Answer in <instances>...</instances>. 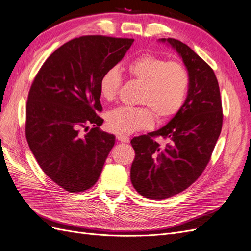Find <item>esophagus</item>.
Masks as SVG:
<instances>
[{"label":"esophagus","mask_w":251,"mask_h":251,"mask_svg":"<svg viewBox=\"0 0 251 251\" xmlns=\"http://www.w3.org/2000/svg\"><path fill=\"white\" fill-rule=\"evenodd\" d=\"M116 137H117V140H118V141L122 142V143H129V142H130V138H129L128 136H125V135L118 134Z\"/></svg>","instance_id":"obj_1"}]
</instances>
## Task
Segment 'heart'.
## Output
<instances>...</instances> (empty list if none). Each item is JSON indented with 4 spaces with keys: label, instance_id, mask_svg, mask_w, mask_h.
<instances>
[{
    "label": "heart",
    "instance_id": "1",
    "mask_svg": "<svg viewBox=\"0 0 251 251\" xmlns=\"http://www.w3.org/2000/svg\"><path fill=\"white\" fill-rule=\"evenodd\" d=\"M131 79L142 83L137 102L143 105L121 106L106 115V127L119 134H130L177 115L186 99L189 88L187 69L178 62H169L151 53L138 55L127 64ZM122 86V76L116 67L106 69L99 79L101 97L113 101Z\"/></svg>",
    "mask_w": 251,
    "mask_h": 251
}]
</instances>
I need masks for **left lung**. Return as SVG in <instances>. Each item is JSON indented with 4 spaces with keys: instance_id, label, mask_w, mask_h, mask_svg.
<instances>
[{
    "instance_id": "1",
    "label": "left lung",
    "mask_w": 251,
    "mask_h": 251,
    "mask_svg": "<svg viewBox=\"0 0 251 251\" xmlns=\"http://www.w3.org/2000/svg\"><path fill=\"white\" fill-rule=\"evenodd\" d=\"M172 45L189 74L187 98L182 108L159 130L133 137L135 152L130 179L135 190L151 200H162L187 189L205 171L222 128V104L215 73L188 45ZM167 141L160 145L154 137Z\"/></svg>"
}]
</instances>
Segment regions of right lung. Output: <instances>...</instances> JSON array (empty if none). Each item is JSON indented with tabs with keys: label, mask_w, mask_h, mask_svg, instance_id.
Here are the masks:
<instances>
[{
	"label": "right lung",
	"mask_w": 251,
	"mask_h": 251,
	"mask_svg": "<svg viewBox=\"0 0 251 251\" xmlns=\"http://www.w3.org/2000/svg\"><path fill=\"white\" fill-rule=\"evenodd\" d=\"M133 41L101 35L74 38L54 50L34 78L26 101V141L42 171L66 191L91 188L115 145V136L99 129V79Z\"/></svg>",
	"instance_id": "1"
}]
</instances>
